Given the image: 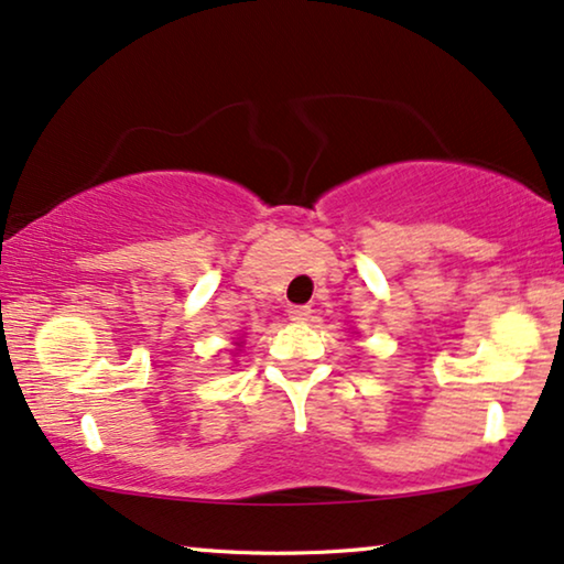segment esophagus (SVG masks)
<instances>
[{"mask_svg":"<svg viewBox=\"0 0 564 564\" xmlns=\"http://www.w3.org/2000/svg\"><path fill=\"white\" fill-rule=\"evenodd\" d=\"M310 314H312V310H310V306H289V317L291 319H299V322H302V319H310Z\"/></svg>","mask_w":564,"mask_h":564,"instance_id":"esophagus-1","label":"esophagus"}]
</instances>
